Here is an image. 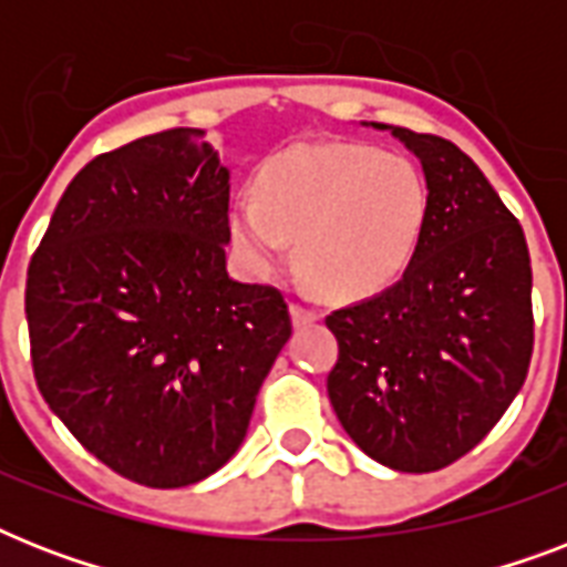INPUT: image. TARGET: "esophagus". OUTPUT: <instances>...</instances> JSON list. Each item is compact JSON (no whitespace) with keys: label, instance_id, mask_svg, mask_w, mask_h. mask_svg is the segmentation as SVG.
<instances>
[{"label":"esophagus","instance_id":"esophagus-1","mask_svg":"<svg viewBox=\"0 0 567 567\" xmlns=\"http://www.w3.org/2000/svg\"><path fill=\"white\" fill-rule=\"evenodd\" d=\"M291 320L293 327H306V323H315V320H318V311L306 309L300 302H291Z\"/></svg>","mask_w":567,"mask_h":567}]
</instances>
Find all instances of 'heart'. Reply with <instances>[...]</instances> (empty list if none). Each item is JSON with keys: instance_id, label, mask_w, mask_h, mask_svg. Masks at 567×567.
<instances>
[{"instance_id": "1", "label": "heart", "mask_w": 567, "mask_h": 567, "mask_svg": "<svg viewBox=\"0 0 567 567\" xmlns=\"http://www.w3.org/2000/svg\"><path fill=\"white\" fill-rule=\"evenodd\" d=\"M430 212L421 167L368 144H302L231 203L229 229L252 270L274 274L300 240L302 274L329 297L382 291L412 261Z\"/></svg>"}]
</instances>
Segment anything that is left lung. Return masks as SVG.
Wrapping results in <instances>:
<instances>
[{
	"label": "left lung",
	"mask_w": 567,
	"mask_h": 567,
	"mask_svg": "<svg viewBox=\"0 0 567 567\" xmlns=\"http://www.w3.org/2000/svg\"><path fill=\"white\" fill-rule=\"evenodd\" d=\"M371 126L421 162L430 212L403 279L327 318V391L368 456L430 474L474 450L527 379L533 267L520 223L456 144Z\"/></svg>",
	"instance_id": "obj_1"
}]
</instances>
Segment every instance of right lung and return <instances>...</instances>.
Listing matches in <instances>:
<instances>
[{
  "label": "right lung",
  "instance_id": "add662e5",
  "mask_svg": "<svg viewBox=\"0 0 567 567\" xmlns=\"http://www.w3.org/2000/svg\"><path fill=\"white\" fill-rule=\"evenodd\" d=\"M229 171L167 128L75 173L31 256V368L102 465L150 488L212 476L291 336L282 293L226 274Z\"/></svg>",
  "mask_w": 567,
  "mask_h": 567
}]
</instances>
